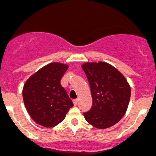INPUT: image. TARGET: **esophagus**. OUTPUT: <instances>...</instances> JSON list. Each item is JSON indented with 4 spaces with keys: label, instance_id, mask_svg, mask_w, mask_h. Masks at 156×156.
<instances>
[{
    "label": "esophagus",
    "instance_id": "1",
    "mask_svg": "<svg viewBox=\"0 0 156 156\" xmlns=\"http://www.w3.org/2000/svg\"><path fill=\"white\" fill-rule=\"evenodd\" d=\"M73 102H74V105H75V106H77V104H78V99H74V100H73Z\"/></svg>",
    "mask_w": 156,
    "mask_h": 156
}]
</instances>
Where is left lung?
<instances>
[{
	"label": "left lung",
	"mask_w": 156,
	"mask_h": 156,
	"mask_svg": "<svg viewBox=\"0 0 156 156\" xmlns=\"http://www.w3.org/2000/svg\"><path fill=\"white\" fill-rule=\"evenodd\" d=\"M89 82L92 106L84 113L93 127L105 129L124 116L130 98V87L121 73L106 62L85 63L81 66Z\"/></svg>",
	"instance_id": "left-lung-1"
}]
</instances>
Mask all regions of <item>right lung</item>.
I'll use <instances>...</instances> for the list:
<instances>
[{"mask_svg": "<svg viewBox=\"0 0 156 156\" xmlns=\"http://www.w3.org/2000/svg\"><path fill=\"white\" fill-rule=\"evenodd\" d=\"M67 64L51 63L33 74L24 85L22 95L28 113L33 120L45 127L62 122L74 106L61 80Z\"/></svg>", "mask_w": 156, "mask_h": 156, "instance_id": "add662e5", "label": "right lung"}]
</instances>
